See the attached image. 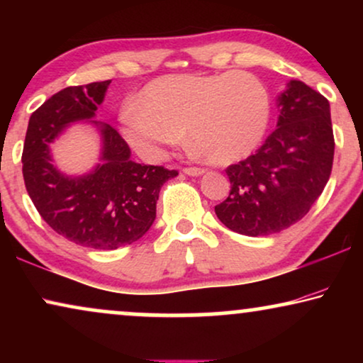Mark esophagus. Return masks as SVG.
<instances>
[{
	"instance_id": "1",
	"label": "esophagus",
	"mask_w": 363,
	"mask_h": 363,
	"mask_svg": "<svg viewBox=\"0 0 363 363\" xmlns=\"http://www.w3.org/2000/svg\"><path fill=\"white\" fill-rule=\"evenodd\" d=\"M183 173H186V175H190V177H198V175H203V173H205V168L185 167L183 168Z\"/></svg>"
}]
</instances>
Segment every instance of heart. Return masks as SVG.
<instances>
[{
  "instance_id": "b5f03b06",
  "label": "heart",
  "mask_w": 363,
  "mask_h": 363,
  "mask_svg": "<svg viewBox=\"0 0 363 363\" xmlns=\"http://www.w3.org/2000/svg\"><path fill=\"white\" fill-rule=\"evenodd\" d=\"M267 122L269 92L255 74H177L142 89L123 113V133L143 157L155 160L186 130L208 160L231 163L259 145Z\"/></svg>"
}]
</instances>
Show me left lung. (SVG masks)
Segmentation results:
<instances>
[{
  "instance_id": "1",
  "label": "left lung",
  "mask_w": 363,
  "mask_h": 363,
  "mask_svg": "<svg viewBox=\"0 0 363 363\" xmlns=\"http://www.w3.org/2000/svg\"><path fill=\"white\" fill-rule=\"evenodd\" d=\"M279 106L276 130L256 153L226 168L231 191L215 213L240 235L267 236L292 226L329 182L335 148L329 101L291 81Z\"/></svg>"
}]
</instances>
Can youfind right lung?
Here are the masks:
<instances>
[{"instance_id":"obj_1","label":"right lung","mask_w":363,"mask_h":363,"mask_svg":"<svg viewBox=\"0 0 363 363\" xmlns=\"http://www.w3.org/2000/svg\"><path fill=\"white\" fill-rule=\"evenodd\" d=\"M111 81L71 86L49 97L29 117L23 148V177L28 195L57 235L92 250L132 245L150 230L163 183L177 170L140 165L108 123L101 125L102 163L89 175L71 178L52 165L49 143L71 122L96 116Z\"/></svg>"}]
</instances>
